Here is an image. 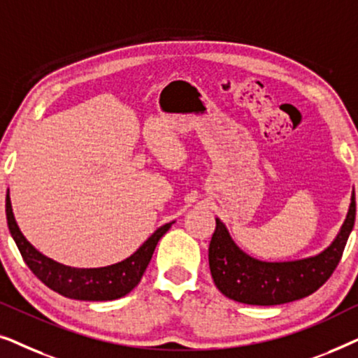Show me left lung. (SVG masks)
Returning a JSON list of instances; mask_svg holds the SVG:
<instances>
[{"instance_id": "left-lung-1", "label": "left lung", "mask_w": 358, "mask_h": 358, "mask_svg": "<svg viewBox=\"0 0 358 358\" xmlns=\"http://www.w3.org/2000/svg\"><path fill=\"white\" fill-rule=\"evenodd\" d=\"M210 241L208 264L215 285L229 300L246 305L273 306L301 300L315 293L332 275L355 223V192L339 233L327 248L293 261H261L233 241L218 217Z\"/></svg>"}]
</instances>
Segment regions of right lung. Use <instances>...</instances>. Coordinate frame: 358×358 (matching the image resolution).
Wrapping results in <instances>:
<instances>
[{
	"mask_svg": "<svg viewBox=\"0 0 358 358\" xmlns=\"http://www.w3.org/2000/svg\"><path fill=\"white\" fill-rule=\"evenodd\" d=\"M6 220L9 233H11L24 262L27 264L34 275L53 292L71 298V300L81 301H110L125 296L127 293L134 290L148 267L156 244L174 223L169 222L159 227L130 257L124 261L106 267L81 268L65 266V264L43 256L27 241L14 218L9 189L6 192Z\"/></svg>",
	"mask_w": 358,
	"mask_h": 358,
	"instance_id": "add662e5",
	"label": "right lung"
}]
</instances>
